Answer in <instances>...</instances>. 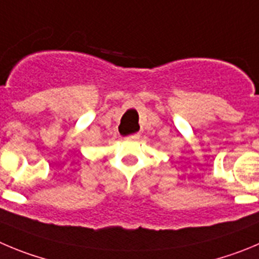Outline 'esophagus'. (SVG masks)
<instances>
[{
	"label": "esophagus",
	"mask_w": 259,
	"mask_h": 259,
	"mask_svg": "<svg viewBox=\"0 0 259 259\" xmlns=\"http://www.w3.org/2000/svg\"><path fill=\"white\" fill-rule=\"evenodd\" d=\"M141 137V135H139V133H134V134H132V135H129V139H138V138Z\"/></svg>",
	"instance_id": "obj_1"
}]
</instances>
